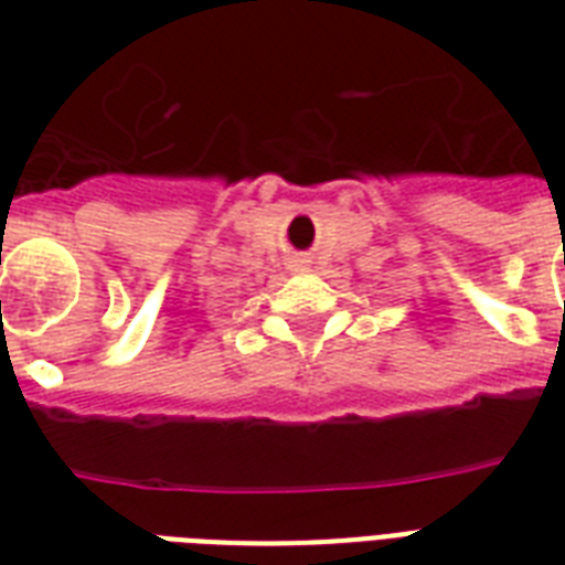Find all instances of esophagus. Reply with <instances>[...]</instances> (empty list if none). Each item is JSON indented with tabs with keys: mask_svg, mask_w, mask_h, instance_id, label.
Instances as JSON below:
<instances>
[{
	"mask_svg": "<svg viewBox=\"0 0 565 565\" xmlns=\"http://www.w3.org/2000/svg\"><path fill=\"white\" fill-rule=\"evenodd\" d=\"M308 266H310L308 257H296V269H308Z\"/></svg>",
	"mask_w": 565,
	"mask_h": 565,
	"instance_id": "34e87169",
	"label": "esophagus"
}]
</instances>
